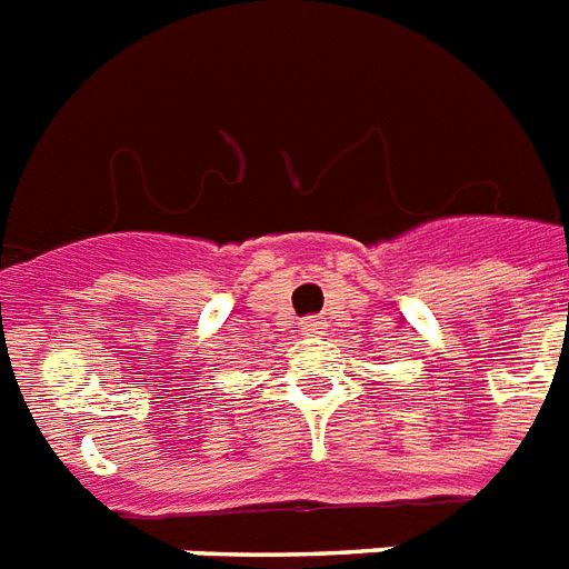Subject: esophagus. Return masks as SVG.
Returning <instances> with one entry per match:
<instances>
[{
    "instance_id": "34e87169",
    "label": "esophagus",
    "mask_w": 569,
    "mask_h": 569,
    "mask_svg": "<svg viewBox=\"0 0 569 569\" xmlns=\"http://www.w3.org/2000/svg\"><path fill=\"white\" fill-rule=\"evenodd\" d=\"M302 331L308 337H317V335H322V322H319L317 317H308V319H302Z\"/></svg>"
}]
</instances>
